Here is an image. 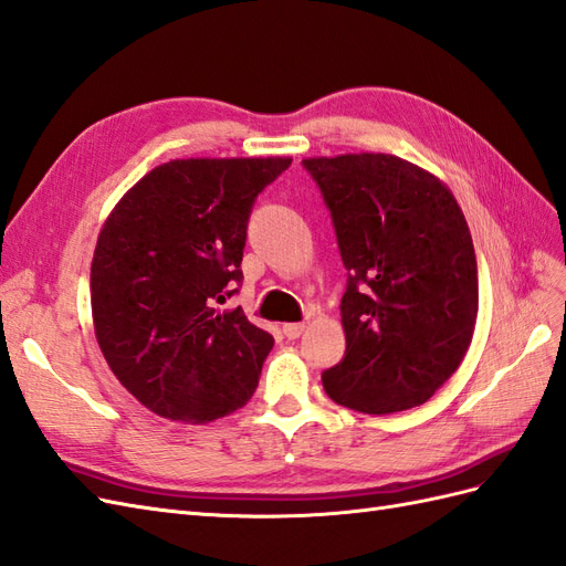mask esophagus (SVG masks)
<instances>
[{
	"instance_id": "esophagus-1",
	"label": "esophagus",
	"mask_w": 566,
	"mask_h": 566,
	"mask_svg": "<svg viewBox=\"0 0 566 566\" xmlns=\"http://www.w3.org/2000/svg\"><path fill=\"white\" fill-rule=\"evenodd\" d=\"M303 327H306L303 323H286V325L282 327V332H284L286 339H296V337H301Z\"/></svg>"
}]
</instances>
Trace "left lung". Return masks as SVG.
I'll use <instances>...</instances> for the list:
<instances>
[{"label":"left lung","instance_id":"left-lung-1","mask_svg":"<svg viewBox=\"0 0 566 566\" xmlns=\"http://www.w3.org/2000/svg\"><path fill=\"white\" fill-rule=\"evenodd\" d=\"M335 227L346 352L323 373L332 401L360 413L426 403L469 352L478 268L449 188L397 155L303 159Z\"/></svg>","mask_w":566,"mask_h":566}]
</instances>
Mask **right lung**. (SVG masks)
Listing matches in <instances>:
<instances>
[{"label": "right lung", "instance_id": "right-lung-1", "mask_svg": "<svg viewBox=\"0 0 566 566\" xmlns=\"http://www.w3.org/2000/svg\"><path fill=\"white\" fill-rule=\"evenodd\" d=\"M289 157L171 159L112 210L99 231L91 303L95 337L117 380L153 413L208 423L258 387L272 335L241 306L251 210Z\"/></svg>", "mask_w": 566, "mask_h": 566}]
</instances>
